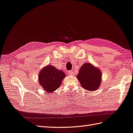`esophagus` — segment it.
I'll return each instance as SVG.
<instances>
[{"label": "esophagus", "instance_id": "34e87169", "mask_svg": "<svg viewBox=\"0 0 133 133\" xmlns=\"http://www.w3.org/2000/svg\"><path fill=\"white\" fill-rule=\"evenodd\" d=\"M68 73H69V75H74V72L72 71H68Z\"/></svg>", "mask_w": 133, "mask_h": 133}]
</instances>
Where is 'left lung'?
<instances>
[{
    "instance_id": "8db88e82",
    "label": "left lung",
    "mask_w": 133,
    "mask_h": 133,
    "mask_svg": "<svg viewBox=\"0 0 133 133\" xmlns=\"http://www.w3.org/2000/svg\"><path fill=\"white\" fill-rule=\"evenodd\" d=\"M77 78L82 87L88 91H95L99 87L101 73L97 68L89 63H85L79 70Z\"/></svg>"
}]
</instances>
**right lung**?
Returning a JSON list of instances; mask_svg holds the SVG:
<instances>
[{
    "instance_id": "add662e5",
    "label": "right lung",
    "mask_w": 133,
    "mask_h": 133,
    "mask_svg": "<svg viewBox=\"0 0 133 133\" xmlns=\"http://www.w3.org/2000/svg\"><path fill=\"white\" fill-rule=\"evenodd\" d=\"M62 71L58 70L51 65L44 67L39 74V83L45 91L52 92L59 88L65 77Z\"/></svg>"
}]
</instances>
